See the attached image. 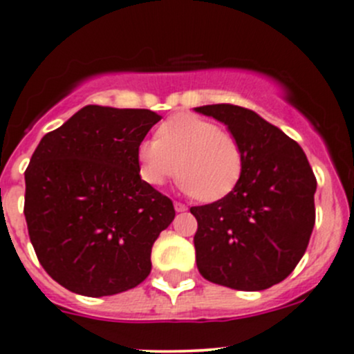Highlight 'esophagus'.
I'll return each instance as SVG.
<instances>
[{"label": "esophagus", "mask_w": 354, "mask_h": 354, "mask_svg": "<svg viewBox=\"0 0 354 354\" xmlns=\"http://www.w3.org/2000/svg\"><path fill=\"white\" fill-rule=\"evenodd\" d=\"M174 209H176V212H185V210H187V205H183V203L180 202H174Z\"/></svg>", "instance_id": "esophagus-1"}]
</instances>
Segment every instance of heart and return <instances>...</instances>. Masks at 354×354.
I'll list each match as a JSON object with an SVG mask.
<instances>
[{
    "label": "heart",
    "instance_id": "heart-1",
    "mask_svg": "<svg viewBox=\"0 0 354 354\" xmlns=\"http://www.w3.org/2000/svg\"><path fill=\"white\" fill-rule=\"evenodd\" d=\"M140 176L160 187L171 178L200 202H217L236 188L243 173V151L230 131L197 114L180 113L157 128L156 138L137 147Z\"/></svg>",
    "mask_w": 354,
    "mask_h": 354
}]
</instances>
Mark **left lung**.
<instances>
[{
    "instance_id": "1",
    "label": "left lung",
    "mask_w": 354,
    "mask_h": 354,
    "mask_svg": "<svg viewBox=\"0 0 354 354\" xmlns=\"http://www.w3.org/2000/svg\"><path fill=\"white\" fill-rule=\"evenodd\" d=\"M216 118L243 151L236 188L192 207L198 272L240 291H262L295 270L315 224L317 180L303 149L255 111L233 104L195 108Z\"/></svg>"
}]
</instances>
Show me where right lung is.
<instances>
[{
    "label": "right lung",
    "mask_w": 354,
    "mask_h": 354,
    "mask_svg": "<svg viewBox=\"0 0 354 354\" xmlns=\"http://www.w3.org/2000/svg\"><path fill=\"white\" fill-rule=\"evenodd\" d=\"M160 116L85 106L39 142L25 169L28 236L46 272L84 296H111L151 274L173 202L140 178L137 147Z\"/></svg>",
    "instance_id": "obj_1"
}]
</instances>
